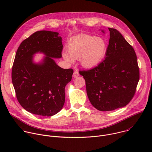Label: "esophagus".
Returning <instances> with one entry per match:
<instances>
[{
    "instance_id": "1",
    "label": "esophagus",
    "mask_w": 152,
    "mask_h": 152,
    "mask_svg": "<svg viewBox=\"0 0 152 152\" xmlns=\"http://www.w3.org/2000/svg\"><path fill=\"white\" fill-rule=\"evenodd\" d=\"M79 76V72H78L77 70L75 71L74 73H73V77L74 78H76V77H77Z\"/></svg>"
}]
</instances>
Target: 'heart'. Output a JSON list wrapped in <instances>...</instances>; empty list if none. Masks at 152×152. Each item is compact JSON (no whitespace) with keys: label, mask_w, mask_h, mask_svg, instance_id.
Returning <instances> with one entry per match:
<instances>
[{"label":"heart","mask_w":152,"mask_h":152,"mask_svg":"<svg viewBox=\"0 0 152 152\" xmlns=\"http://www.w3.org/2000/svg\"><path fill=\"white\" fill-rule=\"evenodd\" d=\"M106 49L104 40L100 37L83 35L73 39L68 46V53H63V57L72 62L79 59L85 67H91L103 58Z\"/></svg>","instance_id":"obj_1"}]
</instances>
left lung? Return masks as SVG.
<instances>
[{
    "label": "left lung",
    "instance_id": "obj_1",
    "mask_svg": "<svg viewBox=\"0 0 152 152\" xmlns=\"http://www.w3.org/2000/svg\"><path fill=\"white\" fill-rule=\"evenodd\" d=\"M108 29L110 38L104 59L92 69L79 71L91 104L101 111L127 105L135 93L140 79L134 48L117 29Z\"/></svg>",
    "mask_w": 152,
    "mask_h": 152
}]
</instances>
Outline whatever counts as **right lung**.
<instances>
[{
	"label": "right lung",
	"instance_id": "obj_1",
	"mask_svg": "<svg viewBox=\"0 0 152 152\" xmlns=\"http://www.w3.org/2000/svg\"><path fill=\"white\" fill-rule=\"evenodd\" d=\"M59 33L37 31L18 47L12 68V82L17 99L25 110L33 114L51 117L62 108L65 87L71 81L73 70L58 66L54 58L62 57L63 45ZM45 56L36 63L33 55Z\"/></svg>",
	"mask_w": 152,
	"mask_h": 152
}]
</instances>
